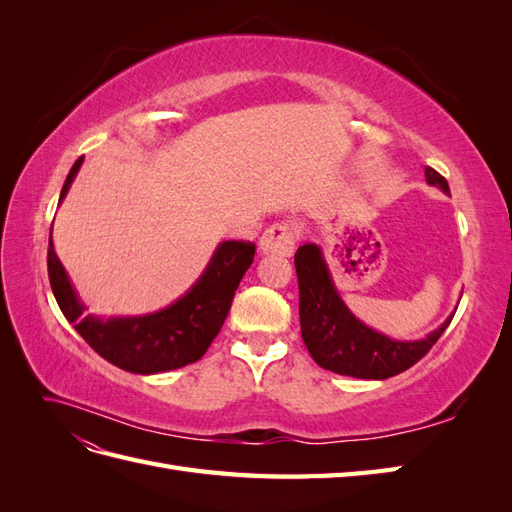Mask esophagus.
<instances>
[{"label": "esophagus", "instance_id": "esophagus-1", "mask_svg": "<svg viewBox=\"0 0 512 512\" xmlns=\"http://www.w3.org/2000/svg\"><path fill=\"white\" fill-rule=\"evenodd\" d=\"M294 241H297V228L288 222H280L269 226L258 241L260 254H277L288 256L294 250Z\"/></svg>", "mask_w": 512, "mask_h": 512}]
</instances>
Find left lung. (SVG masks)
<instances>
[{"label": "left lung", "instance_id": "1", "mask_svg": "<svg viewBox=\"0 0 512 512\" xmlns=\"http://www.w3.org/2000/svg\"><path fill=\"white\" fill-rule=\"evenodd\" d=\"M425 179L444 194H451L446 179L425 166ZM299 277L301 337L312 359L339 376L386 380L410 369L431 350L451 324L455 312L423 339L401 342L378 333L356 318L339 297L327 260L316 243L301 245L294 254Z\"/></svg>", "mask_w": 512, "mask_h": 512}]
</instances>
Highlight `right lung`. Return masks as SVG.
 I'll use <instances>...</instances> for the list:
<instances>
[{
    "instance_id": "right-lung-1",
    "label": "right lung",
    "mask_w": 512,
    "mask_h": 512,
    "mask_svg": "<svg viewBox=\"0 0 512 512\" xmlns=\"http://www.w3.org/2000/svg\"><path fill=\"white\" fill-rule=\"evenodd\" d=\"M81 164L83 158L70 168L59 203L66 198ZM254 254V243L224 241L215 247L209 265L196 284L175 303L145 316L111 318L87 314V305L79 299L64 265L55 254L53 228L46 265H49V280L57 305L76 333L108 363L132 374L149 376L190 365L207 352L222 329L232 297L241 277L250 269Z\"/></svg>"
}]
</instances>
